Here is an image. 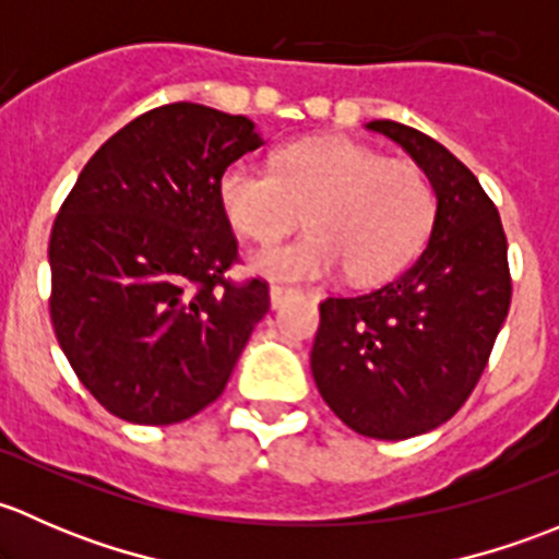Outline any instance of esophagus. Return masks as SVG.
<instances>
[{
  "mask_svg": "<svg viewBox=\"0 0 559 559\" xmlns=\"http://www.w3.org/2000/svg\"><path fill=\"white\" fill-rule=\"evenodd\" d=\"M295 295H300V292L286 289V286H270V306L281 308L286 300H289V297H295Z\"/></svg>",
  "mask_w": 559,
  "mask_h": 559,
  "instance_id": "obj_1",
  "label": "esophagus"
}]
</instances>
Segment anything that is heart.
Returning <instances> with one entry per match:
<instances>
[{"label": "heart", "instance_id": "b5f03b06", "mask_svg": "<svg viewBox=\"0 0 559 559\" xmlns=\"http://www.w3.org/2000/svg\"><path fill=\"white\" fill-rule=\"evenodd\" d=\"M218 202L227 222L262 246L306 213L311 233L248 259L251 273L281 284L330 278L341 267L357 284L392 278L419 257L436 224V191L419 165L346 138L286 145L275 173L233 162L218 175Z\"/></svg>", "mask_w": 559, "mask_h": 559}]
</instances>
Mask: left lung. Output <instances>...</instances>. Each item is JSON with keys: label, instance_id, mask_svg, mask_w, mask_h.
<instances>
[{"label": "left lung", "instance_id": "1", "mask_svg": "<svg viewBox=\"0 0 559 559\" xmlns=\"http://www.w3.org/2000/svg\"><path fill=\"white\" fill-rule=\"evenodd\" d=\"M403 145L436 191L430 240L405 273L359 297H326L311 373L354 432L403 441L460 411L511 306L498 207L449 148L397 121L365 123Z\"/></svg>", "mask_w": 559, "mask_h": 559}]
</instances>
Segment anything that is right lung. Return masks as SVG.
<instances>
[{"mask_svg": "<svg viewBox=\"0 0 559 559\" xmlns=\"http://www.w3.org/2000/svg\"><path fill=\"white\" fill-rule=\"evenodd\" d=\"M259 145L246 116L156 107L107 140L61 205L50 321L81 384L118 419L200 414L267 313L264 281H224L238 243L218 202V175Z\"/></svg>", "mask_w": 559, "mask_h": 559, "instance_id": "right-lung-1", "label": "right lung"}]
</instances>
